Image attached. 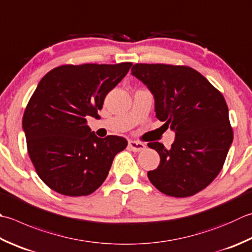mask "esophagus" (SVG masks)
Here are the masks:
<instances>
[{
	"label": "esophagus",
	"instance_id": "1",
	"mask_svg": "<svg viewBox=\"0 0 252 252\" xmlns=\"http://www.w3.org/2000/svg\"><path fill=\"white\" fill-rule=\"evenodd\" d=\"M129 147L133 152H141L146 149V145L144 143L136 142V141H129Z\"/></svg>",
	"mask_w": 252,
	"mask_h": 252
}]
</instances>
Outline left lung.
<instances>
[{
    "label": "left lung",
    "mask_w": 252,
    "mask_h": 252,
    "mask_svg": "<svg viewBox=\"0 0 252 252\" xmlns=\"http://www.w3.org/2000/svg\"><path fill=\"white\" fill-rule=\"evenodd\" d=\"M131 71L154 97L157 119L175 132L170 149L149 143L160 156L150 181L176 198L198 193L220 174L233 143L223 95L189 66L135 64Z\"/></svg>",
    "instance_id": "1"
}]
</instances>
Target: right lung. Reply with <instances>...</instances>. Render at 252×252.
Returning <instances> with one entry per match:
<instances>
[{
	"label": "right lung",
	"instance_id": "1",
	"mask_svg": "<svg viewBox=\"0 0 252 252\" xmlns=\"http://www.w3.org/2000/svg\"><path fill=\"white\" fill-rule=\"evenodd\" d=\"M132 66L82 64L53 68L39 82L23 117L28 154L38 176L58 193H93L107 178L125 137L96 136L86 117H97L107 94Z\"/></svg>",
	"mask_w": 252,
	"mask_h": 252
}]
</instances>
